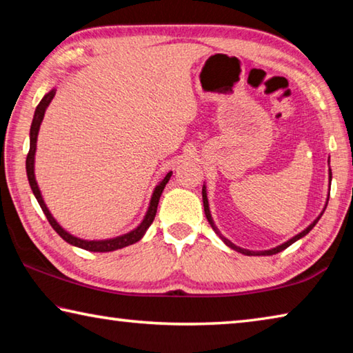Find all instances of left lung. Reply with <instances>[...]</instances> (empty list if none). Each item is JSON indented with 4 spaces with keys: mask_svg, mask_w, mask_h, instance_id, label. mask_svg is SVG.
Segmentation results:
<instances>
[{
    "mask_svg": "<svg viewBox=\"0 0 353 353\" xmlns=\"http://www.w3.org/2000/svg\"><path fill=\"white\" fill-rule=\"evenodd\" d=\"M328 162H330V159H328ZM328 177H330V181H332V170H328ZM328 196H330V193H328ZM202 202H204V212H205V216H207V221L208 223H210V225H212V229L216 232V235H219V238L221 240H223L227 246L229 248H232L234 250H236V252H240V254H244V255H274V254H279V252H282V250H285L286 248L288 246H291L292 243H296L297 240H301V238H303L305 236L310 230L313 229V227L318 224V221L321 219V216H322V213H324V210H325V207H327V202H325V207H324V210L321 212V214L318 218H316L312 224H310L307 229H303L301 234H297V235H294L291 238V240H288V241H285V243H282L280 244V246H276V248H272V249H268V250H249V249H243V248H240V246H236V244H234L232 241H229L227 240L225 236H223L221 235V232L218 230V227L214 225V221H213V218H212V213H210V207H208V198H207V187H205V183H204V187H202Z\"/></svg>",
    "mask_w": 353,
    "mask_h": 353,
    "instance_id": "left-lung-1",
    "label": "left lung"
}]
</instances>
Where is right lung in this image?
Listing matches in <instances>:
<instances>
[{
    "label": "right lung",
    "mask_w": 353,
    "mask_h": 353,
    "mask_svg": "<svg viewBox=\"0 0 353 353\" xmlns=\"http://www.w3.org/2000/svg\"><path fill=\"white\" fill-rule=\"evenodd\" d=\"M56 94V88H52V90L48 92L43 98H41L40 104L37 105V109L34 112V118H32V124H31V130H29V152H28V157H26V172H28V181L29 185H31V190L35 196V199L41 207V210H43L46 219L50 221V224L52 225V229H54L61 238H63L65 241L71 246H76V248H81V249H85V250H90V252H112V250H117V249H123L126 246H130V244H134L137 241H140L143 235L146 234V230L149 229V225L152 224V221L155 218V213H157V205H159V201H160V196L163 193V188L165 185L168 183V181L172 176V171H170L168 174H166L162 181H160L157 185H155V188L152 191V196H151V201H149V207H148V212L145 214V218H143L141 223L135 227L134 230L128 232V234H123L119 236H113V238H107V240H83V238L79 236H74L71 235L70 232H67L63 229V227L57 223L56 218L52 216L50 208L46 207L45 201H43V196H41V191L39 188V183L35 181V172H34V163H35V149H37V137H39V130H40V124L43 121V117H45V112L48 109V105L54 98Z\"/></svg>",
    "instance_id": "1"
}]
</instances>
